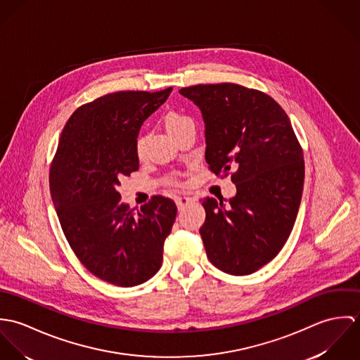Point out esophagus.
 <instances>
[{"instance_id": "esophagus-1", "label": "esophagus", "mask_w": 360, "mask_h": 360, "mask_svg": "<svg viewBox=\"0 0 360 360\" xmlns=\"http://www.w3.org/2000/svg\"><path fill=\"white\" fill-rule=\"evenodd\" d=\"M193 202H194V198H191V197H177L176 198V205L179 207V210H183L186 206L190 205Z\"/></svg>"}]
</instances>
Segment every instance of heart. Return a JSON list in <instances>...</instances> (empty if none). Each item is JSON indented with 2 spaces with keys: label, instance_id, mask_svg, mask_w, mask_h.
<instances>
[{
  "label": "heart",
  "instance_id": "obj_1",
  "mask_svg": "<svg viewBox=\"0 0 360 360\" xmlns=\"http://www.w3.org/2000/svg\"><path fill=\"white\" fill-rule=\"evenodd\" d=\"M166 127L167 130L172 133V136H174L176 133H179L180 130L188 127V126H194V122L190 116H187L186 113H181V112H176V110H172L166 115ZM147 141H148V137L146 134H141L137 141H136V154L139 155L140 158L146 153V148H147ZM167 184H172V186H177L179 184V180L176 177H169L166 179Z\"/></svg>",
  "mask_w": 360,
  "mask_h": 360
}]
</instances>
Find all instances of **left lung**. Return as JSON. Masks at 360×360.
Returning a JSON list of instances; mask_svg holds the SVG:
<instances>
[{"mask_svg":"<svg viewBox=\"0 0 360 360\" xmlns=\"http://www.w3.org/2000/svg\"><path fill=\"white\" fill-rule=\"evenodd\" d=\"M205 120L207 169L231 174L236 197H206L200 229L206 255L224 273L247 276L284 247L302 198V147L285 110L270 96L234 83L183 87Z\"/></svg>","mask_w":360,"mask_h":360,"instance_id":"obj_1","label":"left lung"}]
</instances>
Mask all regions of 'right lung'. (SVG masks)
Here are the masks:
<instances>
[{
  "label": "right lung",
  "mask_w": 360,
  "mask_h": 360,
  "mask_svg": "<svg viewBox=\"0 0 360 360\" xmlns=\"http://www.w3.org/2000/svg\"><path fill=\"white\" fill-rule=\"evenodd\" d=\"M172 91H116L79 106L66 122L50 167L62 231L83 266L117 287H134L160 269L176 204L154 195L140 209L120 202L119 179L139 170L143 122Z\"/></svg>",
  "instance_id": "add662e5"
}]
</instances>
